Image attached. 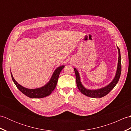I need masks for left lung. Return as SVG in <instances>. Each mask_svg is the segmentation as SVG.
<instances>
[{
  "instance_id": "left-lung-1",
  "label": "left lung",
  "mask_w": 131,
  "mask_h": 131,
  "mask_svg": "<svg viewBox=\"0 0 131 131\" xmlns=\"http://www.w3.org/2000/svg\"><path fill=\"white\" fill-rule=\"evenodd\" d=\"M118 49L119 53V57H118V67L114 79H113V81L111 82L109 84L106 86L105 87H104L99 90H90L86 89L84 87L80 82V77L78 71H77L75 68H74L75 73L76 77V82L77 87L78 88L79 90L80 91V92L83 93L84 95L88 96L90 97H92V98H101V97H104L106 95L110 92L112 91L113 89L114 88L115 86L117 84L119 78H120L121 71H122V65H121V52L120 49L117 47Z\"/></svg>"
}]
</instances>
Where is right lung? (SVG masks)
I'll list each match as a JSON object with an SVG mask.
<instances>
[{
	"label": "right lung",
	"instance_id": "add662e5",
	"mask_svg": "<svg viewBox=\"0 0 131 131\" xmlns=\"http://www.w3.org/2000/svg\"><path fill=\"white\" fill-rule=\"evenodd\" d=\"M64 66H65L63 65L61 66L56 69L49 82L47 84L42 87L36 89H28L23 87L20 84H18V83L13 78L12 73H10V74L14 83L22 93H23L25 95L30 97V98L40 99L49 96L52 92V91L54 90V88L56 87L60 72L62 70Z\"/></svg>",
	"mask_w": 131,
	"mask_h": 131
}]
</instances>
